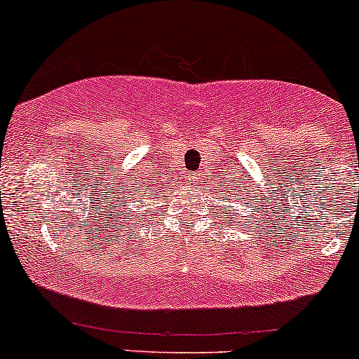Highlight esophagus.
I'll return each instance as SVG.
<instances>
[{"label":"esophagus","mask_w":359,"mask_h":359,"mask_svg":"<svg viewBox=\"0 0 359 359\" xmlns=\"http://www.w3.org/2000/svg\"><path fill=\"white\" fill-rule=\"evenodd\" d=\"M194 173H189V180H193V184H196V182H194V180H196V179H194Z\"/></svg>","instance_id":"1"}]
</instances>
